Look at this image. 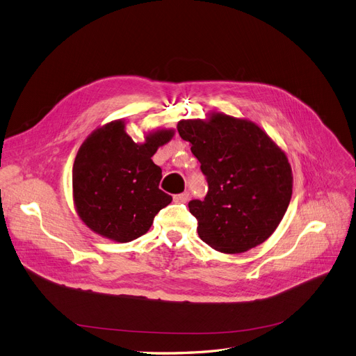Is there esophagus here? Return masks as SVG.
I'll return each instance as SVG.
<instances>
[{
	"instance_id": "obj_1",
	"label": "esophagus",
	"mask_w": 356,
	"mask_h": 356,
	"mask_svg": "<svg viewBox=\"0 0 356 356\" xmlns=\"http://www.w3.org/2000/svg\"><path fill=\"white\" fill-rule=\"evenodd\" d=\"M188 200H190V193H188V191H184L182 194L174 195V201L175 202H186Z\"/></svg>"
}]
</instances>
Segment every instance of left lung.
I'll return each instance as SVG.
<instances>
[{"mask_svg": "<svg viewBox=\"0 0 356 356\" xmlns=\"http://www.w3.org/2000/svg\"><path fill=\"white\" fill-rule=\"evenodd\" d=\"M179 136L200 161L208 193L188 202L200 238L218 252L243 253L266 241L291 198V168L279 146L250 120L214 113L181 120Z\"/></svg>", "mask_w": 356, "mask_h": 356, "instance_id": "8db88e82", "label": "left lung"}]
</instances>
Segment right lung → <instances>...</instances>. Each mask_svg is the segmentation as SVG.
I'll return each mask as SVG.
<instances>
[{"mask_svg": "<svg viewBox=\"0 0 356 356\" xmlns=\"http://www.w3.org/2000/svg\"><path fill=\"white\" fill-rule=\"evenodd\" d=\"M172 134L158 131L139 145L115 120L83 142L73 165V197L80 218L95 233L132 241L172 201L159 190L162 170L151 159Z\"/></svg>", "mask_w": 356, "mask_h": 356, "instance_id": "add662e5", "label": "right lung"}]
</instances>
